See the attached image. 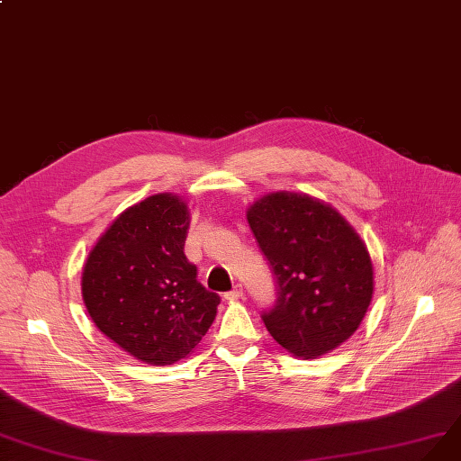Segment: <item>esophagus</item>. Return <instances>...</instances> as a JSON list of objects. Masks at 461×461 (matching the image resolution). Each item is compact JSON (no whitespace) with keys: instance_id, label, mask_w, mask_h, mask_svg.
Returning <instances> with one entry per match:
<instances>
[{"instance_id":"1","label":"esophagus","mask_w":461,"mask_h":461,"mask_svg":"<svg viewBox=\"0 0 461 461\" xmlns=\"http://www.w3.org/2000/svg\"><path fill=\"white\" fill-rule=\"evenodd\" d=\"M224 298H226V300H230V302H235V300H240V298H243V288H241L240 285H237V286H233L230 293H226V294H224Z\"/></svg>"}]
</instances>
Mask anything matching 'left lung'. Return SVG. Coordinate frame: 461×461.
<instances>
[{
    "label": "left lung",
    "mask_w": 461,
    "mask_h": 461,
    "mask_svg": "<svg viewBox=\"0 0 461 461\" xmlns=\"http://www.w3.org/2000/svg\"><path fill=\"white\" fill-rule=\"evenodd\" d=\"M276 277L277 300L262 321L288 353L315 359L359 329L374 293L366 245L330 204L277 192L247 212Z\"/></svg>",
    "instance_id": "left-lung-1"
}]
</instances>
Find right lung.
<instances>
[{"label": "right lung", "mask_w": 461, "mask_h": 461, "mask_svg": "<svg viewBox=\"0 0 461 461\" xmlns=\"http://www.w3.org/2000/svg\"><path fill=\"white\" fill-rule=\"evenodd\" d=\"M187 204L158 194L119 214L83 267L85 308L102 334L148 365L190 353L216 317L220 296L197 281L184 243Z\"/></svg>", "instance_id": "add662e5"}]
</instances>
